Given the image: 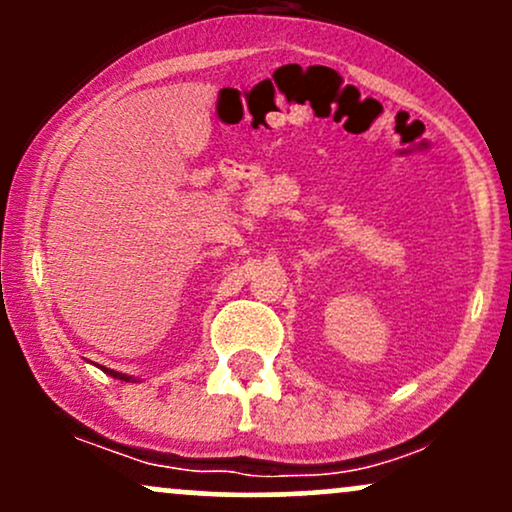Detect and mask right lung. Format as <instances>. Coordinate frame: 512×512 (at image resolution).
I'll return each instance as SVG.
<instances>
[{"instance_id":"right-lung-1","label":"right lung","mask_w":512,"mask_h":512,"mask_svg":"<svg viewBox=\"0 0 512 512\" xmlns=\"http://www.w3.org/2000/svg\"><path fill=\"white\" fill-rule=\"evenodd\" d=\"M108 373L113 375V378H117V380H127V383H129V380H132V378H129V375H125V373H117V370H108Z\"/></svg>"}]
</instances>
